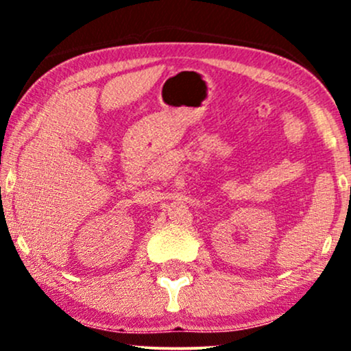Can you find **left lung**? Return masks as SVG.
<instances>
[{
    "label": "left lung",
    "mask_w": 351,
    "mask_h": 351,
    "mask_svg": "<svg viewBox=\"0 0 351 351\" xmlns=\"http://www.w3.org/2000/svg\"><path fill=\"white\" fill-rule=\"evenodd\" d=\"M350 191H351V189H350Z\"/></svg>",
    "instance_id": "8db88e82"
}]
</instances>
